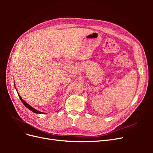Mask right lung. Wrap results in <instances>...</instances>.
<instances>
[{"label":"right lung","instance_id":"right-lung-1","mask_svg":"<svg viewBox=\"0 0 153 153\" xmlns=\"http://www.w3.org/2000/svg\"><path fill=\"white\" fill-rule=\"evenodd\" d=\"M16 91H17V90H16ZM18 96H19V98H20V99L21 100V101H22V102L24 103V105L26 106V107L27 108H29L30 110H31L32 112H34V113H36V114H45V113H43V112H39V111H38V110H36L35 108H34L33 107H32V106H30V105H29L28 103H27L25 101L23 100L22 98V97L19 95V94L18 93Z\"/></svg>","mask_w":153,"mask_h":153}]
</instances>
